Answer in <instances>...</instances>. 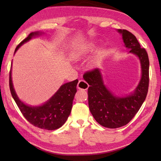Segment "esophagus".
Segmentation results:
<instances>
[{
  "instance_id": "obj_1",
  "label": "esophagus",
  "mask_w": 161,
  "mask_h": 161,
  "mask_svg": "<svg viewBox=\"0 0 161 161\" xmlns=\"http://www.w3.org/2000/svg\"><path fill=\"white\" fill-rule=\"evenodd\" d=\"M88 84L84 80H80L77 84V88L81 90H87L88 88Z\"/></svg>"
}]
</instances>
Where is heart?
Wrapping results in <instances>:
<instances>
[{"mask_svg":"<svg viewBox=\"0 0 161 161\" xmlns=\"http://www.w3.org/2000/svg\"><path fill=\"white\" fill-rule=\"evenodd\" d=\"M89 48L90 49L93 48V47H90ZM89 50H88V49H80V50H78L76 51V52H75L73 53V58L74 59H80V58L82 57L83 55H84V54L86 53V52H88V51Z\"/></svg>","mask_w":161,"mask_h":161,"instance_id":"obj_1","label":"heart"}]
</instances>
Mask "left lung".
<instances>
[{
	"label": "left lung",
	"mask_w": 161,
	"mask_h": 161,
	"mask_svg": "<svg viewBox=\"0 0 161 161\" xmlns=\"http://www.w3.org/2000/svg\"><path fill=\"white\" fill-rule=\"evenodd\" d=\"M118 32L122 35L129 53L137 55L141 63V80L133 94L124 97L114 96L104 85L99 68L88 70L83 76L90 85L88 100L91 114L100 125L111 129L121 127L131 120L145 100L149 81V61L146 50L141 47L136 37L128 30L119 29Z\"/></svg>",
	"instance_id": "obj_1"
}]
</instances>
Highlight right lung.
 <instances>
[{
  "label": "right lung",
  "mask_w": 161,
  "mask_h": 161,
  "mask_svg": "<svg viewBox=\"0 0 161 161\" xmlns=\"http://www.w3.org/2000/svg\"><path fill=\"white\" fill-rule=\"evenodd\" d=\"M37 35H39V32L30 33L28 37L16 46L14 52L23 43ZM11 73L12 70H10L9 78L10 92L24 118L30 124L42 129L55 130L66 122L71 112L74 96L77 92V80L62 85L57 93L43 105L32 107L23 103L17 97L13 87Z\"/></svg>",
  "instance_id": "1"
}]
</instances>
